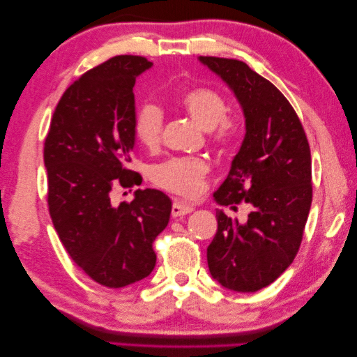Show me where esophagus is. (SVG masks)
Returning <instances> with one entry per match:
<instances>
[{"mask_svg": "<svg viewBox=\"0 0 357 357\" xmlns=\"http://www.w3.org/2000/svg\"><path fill=\"white\" fill-rule=\"evenodd\" d=\"M192 210H195V208H192L191 206H186V204H182V202L175 201L174 206H172V217H174V218L185 217V215L191 213Z\"/></svg>", "mask_w": 357, "mask_h": 357, "instance_id": "esophagus-1", "label": "esophagus"}]
</instances>
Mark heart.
Wrapping results in <instances>:
<instances>
[{
  "mask_svg": "<svg viewBox=\"0 0 357 357\" xmlns=\"http://www.w3.org/2000/svg\"><path fill=\"white\" fill-rule=\"evenodd\" d=\"M180 104L204 130H213V139L220 144H231L241 132L237 121L226 116L227 102L217 90L208 86L191 89L183 93ZM162 126L165 112L160 104L153 101L144 102L134 120V132L139 142L147 149L156 147L160 144ZM207 174L208 165L201 158H171L151 169V178L158 186L183 197L199 196Z\"/></svg>",
  "mask_w": 357,
  "mask_h": 357,
  "instance_id": "obj_1",
  "label": "heart"
}]
</instances>
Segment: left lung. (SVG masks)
Segmentation results:
<instances>
[{
	"label": "left lung",
	"mask_w": 357,
	"mask_h": 357,
	"mask_svg": "<svg viewBox=\"0 0 357 357\" xmlns=\"http://www.w3.org/2000/svg\"><path fill=\"white\" fill-rule=\"evenodd\" d=\"M241 104L245 137L213 199L245 202L241 223L217 210L218 229L207 248L210 275L237 293H255L282 275L299 251L312 206V155L299 116L275 85L247 63L199 56Z\"/></svg>",
	"instance_id": "1"
}]
</instances>
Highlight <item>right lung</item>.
Listing matches in <instances>:
<instances>
[{
  "mask_svg": "<svg viewBox=\"0 0 357 357\" xmlns=\"http://www.w3.org/2000/svg\"><path fill=\"white\" fill-rule=\"evenodd\" d=\"M151 66L119 55L85 73L63 93L44 144L52 223L75 264L107 288L150 275L153 242L171 218L172 202L158 190L110 202L112 190L140 185L128 169L136 144L132 86Z\"/></svg>",
  "mask_w": 357,
  "mask_h": 357,
  "instance_id": "obj_1",
  "label": "right lung"
}]
</instances>
